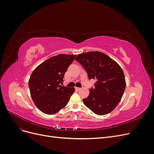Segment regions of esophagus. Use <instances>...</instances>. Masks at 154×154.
Masks as SVG:
<instances>
[{
  "label": "esophagus",
  "instance_id": "1",
  "mask_svg": "<svg viewBox=\"0 0 154 154\" xmlns=\"http://www.w3.org/2000/svg\"><path fill=\"white\" fill-rule=\"evenodd\" d=\"M75 89H76V91H80V90L81 89V88H80V87H75Z\"/></svg>",
  "mask_w": 154,
  "mask_h": 154
}]
</instances>
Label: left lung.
<instances>
[{
	"instance_id": "left-lung-1",
	"label": "left lung",
	"mask_w": 154,
	"mask_h": 154,
	"mask_svg": "<svg viewBox=\"0 0 154 154\" xmlns=\"http://www.w3.org/2000/svg\"><path fill=\"white\" fill-rule=\"evenodd\" d=\"M75 60L87 72L88 79H96L94 87L83 103L97 115H105L112 111L123 96L125 78L122 69L114 60L100 51L79 54Z\"/></svg>"
}]
</instances>
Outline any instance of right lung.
<instances>
[{
    "instance_id": "add662e5",
    "label": "right lung",
    "mask_w": 154,
    "mask_h": 154,
    "mask_svg": "<svg viewBox=\"0 0 154 154\" xmlns=\"http://www.w3.org/2000/svg\"><path fill=\"white\" fill-rule=\"evenodd\" d=\"M76 55L60 54L40 64L29 80L34 103L46 114H53L66 106L75 91L74 87L60 85L64 74Z\"/></svg>"
}]
</instances>
